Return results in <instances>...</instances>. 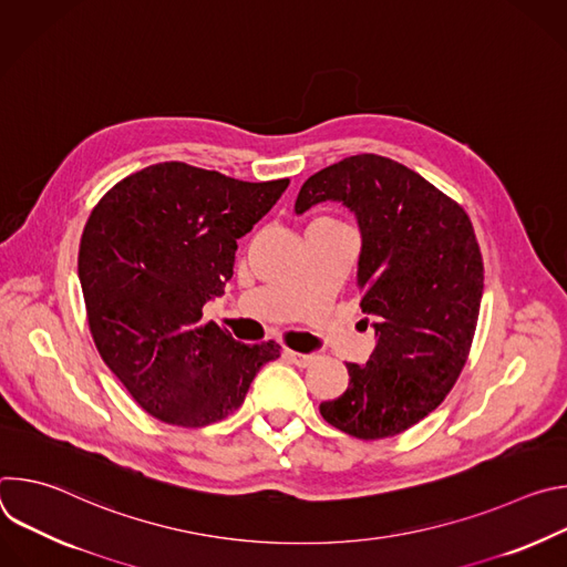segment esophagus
Returning a JSON list of instances; mask_svg holds the SVG:
<instances>
[{
    "mask_svg": "<svg viewBox=\"0 0 567 567\" xmlns=\"http://www.w3.org/2000/svg\"><path fill=\"white\" fill-rule=\"evenodd\" d=\"M285 357L291 361V363H296V365H300V368H307L309 363H313V354H302V352H293V350H285Z\"/></svg>",
    "mask_w": 567,
    "mask_h": 567,
    "instance_id": "1",
    "label": "esophagus"
}]
</instances>
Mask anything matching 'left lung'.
Here are the masks:
<instances>
[{"mask_svg": "<svg viewBox=\"0 0 567 567\" xmlns=\"http://www.w3.org/2000/svg\"><path fill=\"white\" fill-rule=\"evenodd\" d=\"M320 202L357 217V287L377 337L368 363H348V390L322 401L320 415L359 440L394 437L440 406L466 363L484 280L477 239L460 204L379 154L311 175L293 210Z\"/></svg>", "mask_w": 567, "mask_h": 567, "instance_id": "obj_1", "label": "left lung"}]
</instances>
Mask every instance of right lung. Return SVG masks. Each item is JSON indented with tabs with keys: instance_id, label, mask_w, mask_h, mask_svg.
<instances>
[{
	"instance_id": "right-lung-1",
	"label": "right lung",
	"mask_w": 567,
	"mask_h": 567,
	"mask_svg": "<svg viewBox=\"0 0 567 567\" xmlns=\"http://www.w3.org/2000/svg\"><path fill=\"white\" fill-rule=\"evenodd\" d=\"M287 186L166 161L118 182L92 210L78 254L90 330L152 417L184 429L219 422L280 357L274 341H235L202 309L233 278L237 239Z\"/></svg>"
}]
</instances>
